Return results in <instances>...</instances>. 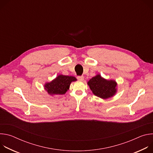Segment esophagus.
Returning a JSON list of instances; mask_svg holds the SVG:
<instances>
[{
  "label": "esophagus",
  "instance_id": "1",
  "mask_svg": "<svg viewBox=\"0 0 153 153\" xmlns=\"http://www.w3.org/2000/svg\"><path fill=\"white\" fill-rule=\"evenodd\" d=\"M77 79L80 81H82L84 79V77L83 76H79L77 77Z\"/></svg>",
  "mask_w": 153,
  "mask_h": 153
}]
</instances>
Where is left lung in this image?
Returning <instances> with one entry per match:
<instances>
[{
  "label": "left lung",
  "mask_w": 153,
  "mask_h": 153,
  "mask_svg": "<svg viewBox=\"0 0 153 153\" xmlns=\"http://www.w3.org/2000/svg\"><path fill=\"white\" fill-rule=\"evenodd\" d=\"M88 85L93 93L103 99L113 97L117 92V83L113 80H106L100 74L91 78Z\"/></svg>",
  "instance_id": "left-lung-1"
}]
</instances>
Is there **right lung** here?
Masks as SVG:
<instances>
[{"label":"right lung","mask_w":153,"mask_h":153,"mask_svg":"<svg viewBox=\"0 0 153 153\" xmlns=\"http://www.w3.org/2000/svg\"><path fill=\"white\" fill-rule=\"evenodd\" d=\"M76 80V78L74 76L60 74L51 82L46 83L44 88L50 95H62L69 90L71 83Z\"/></svg>","instance_id":"right-lung-1"}]
</instances>
